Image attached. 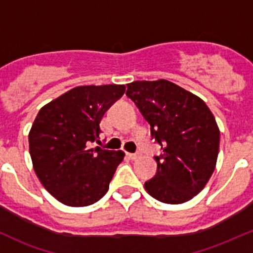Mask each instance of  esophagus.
<instances>
[{
	"label": "esophagus",
	"mask_w": 253,
	"mask_h": 253,
	"mask_svg": "<svg viewBox=\"0 0 253 253\" xmlns=\"http://www.w3.org/2000/svg\"><path fill=\"white\" fill-rule=\"evenodd\" d=\"M127 157H128L129 159L134 160L139 157V153H127Z\"/></svg>",
	"instance_id": "obj_1"
}]
</instances>
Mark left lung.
<instances>
[{
	"label": "left lung",
	"mask_w": 253,
	"mask_h": 253,
	"mask_svg": "<svg viewBox=\"0 0 253 253\" xmlns=\"http://www.w3.org/2000/svg\"><path fill=\"white\" fill-rule=\"evenodd\" d=\"M126 95L150 125L162 148L157 174L147 192L163 203L178 205L203 190L215 169L220 132L205 101L165 79L127 84Z\"/></svg>",
	"instance_id": "8db88e82"
}]
</instances>
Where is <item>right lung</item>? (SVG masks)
<instances>
[{
  "label": "right lung",
  "mask_w": 253,
  "mask_h": 253,
  "mask_svg": "<svg viewBox=\"0 0 253 253\" xmlns=\"http://www.w3.org/2000/svg\"><path fill=\"white\" fill-rule=\"evenodd\" d=\"M126 86L82 85L42 108L29 132L35 174L61 203L85 207L109 190L125 153L93 147L100 143V121Z\"/></svg>",
  "instance_id": "add662e5"
}]
</instances>
